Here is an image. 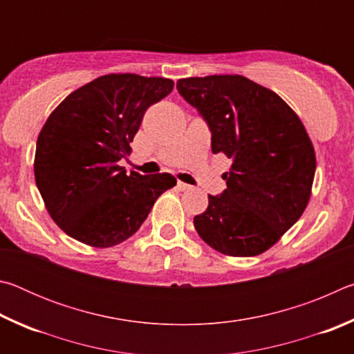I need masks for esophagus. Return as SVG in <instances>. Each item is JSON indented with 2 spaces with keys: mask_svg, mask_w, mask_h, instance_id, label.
Segmentation results:
<instances>
[{
  "mask_svg": "<svg viewBox=\"0 0 354 354\" xmlns=\"http://www.w3.org/2000/svg\"><path fill=\"white\" fill-rule=\"evenodd\" d=\"M178 189L179 190H189V189H192V185H189V184H185V183H183V181H178Z\"/></svg>",
  "mask_w": 354,
  "mask_h": 354,
  "instance_id": "esophagus-1",
  "label": "esophagus"
}]
</instances>
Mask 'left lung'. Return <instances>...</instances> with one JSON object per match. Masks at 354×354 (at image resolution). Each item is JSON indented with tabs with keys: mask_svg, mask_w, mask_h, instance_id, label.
<instances>
[{
	"mask_svg": "<svg viewBox=\"0 0 354 354\" xmlns=\"http://www.w3.org/2000/svg\"><path fill=\"white\" fill-rule=\"evenodd\" d=\"M176 88L206 120L212 153L232 160L223 194L209 195L194 218L196 232L226 256L263 253L310 198L315 151L301 120L279 95L241 75L185 77Z\"/></svg>",
	"mask_w": 354,
	"mask_h": 354,
	"instance_id": "1",
	"label": "left lung"
}]
</instances>
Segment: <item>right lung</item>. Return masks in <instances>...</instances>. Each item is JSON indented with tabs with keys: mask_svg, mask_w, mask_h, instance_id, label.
Segmentation results:
<instances>
[{
	"mask_svg": "<svg viewBox=\"0 0 354 354\" xmlns=\"http://www.w3.org/2000/svg\"><path fill=\"white\" fill-rule=\"evenodd\" d=\"M173 86L167 77L104 75L51 112L37 139L34 176L48 214L65 234L97 248L122 243L176 185L170 173L127 175L118 165L131 153L148 107Z\"/></svg>",
	"mask_w": 354,
	"mask_h": 354,
	"instance_id": "obj_1",
	"label": "right lung"
}]
</instances>
